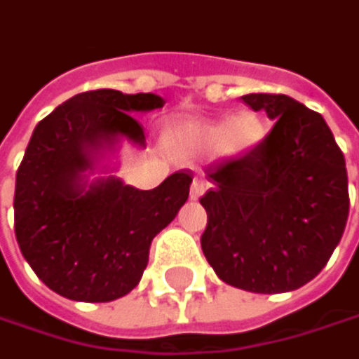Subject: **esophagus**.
I'll list each match as a JSON object with an SVG mask.
<instances>
[{
	"label": "esophagus",
	"mask_w": 359,
	"mask_h": 359,
	"mask_svg": "<svg viewBox=\"0 0 359 359\" xmlns=\"http://www.w3.org/2000/svg\"><path fill=\"white\" fill-rule=\"evenodd\" d=\"M208 187H210V182L203 179V177H195L193 182H191V197L193 199H199L208 191Z\"/></svg>",
	"instance_id": "1"
}]
</instances>
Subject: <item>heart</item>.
<instances>
[{
	"label": "heart",
	"instance_id": "b5f03b06",
	"mask_svg": "<svg viewBox=\"0 0 359 359\" xmlns=\"http://www.w3.org/2000/svg\"><path fill=\"white\" fill-rule=\"evenodd\" d=\"M262 135V120L253 111H239L226 120H184L172 128L170 143L187 156L220 154L235 158L251 151L259 143Z\"/></svg>",
	"mask_w": 359,
	"mask_h": 359
}]
</instances>
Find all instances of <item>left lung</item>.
I'll list each match as a JSON object with an SVG mask.
<instances>
[{"instance_id": "1", "label": "left lung", "mask_w": 359, "mask_h": 359, "mask_svg": "<svg viewBox=\"0 0 359 359\" xmlns=\"http://www.w3.org/2000/svg\"><path fill=\"white\" fill-rule=\"evenodd\" d=\"M274 120L251 151L208 172L201 250L226 285L287 293L310 283L339 245L347 216V168L324 118L289 95L250 93Z\"/></svg>"}]
</instances>
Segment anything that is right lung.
Wrapping results in <instances>:
<instances>
[{
	"label": "right lung",
	"instance_id": "add662e5",
	"mask_svg": "<svg viewBox=\"0 0 359 359\" xmlns=\"http://www.w3.org/2000/svg\"><path fill=\"white\" fill-rule=\"evenodd\" d=\"M166 102L154 93L97 89L70 97L33 130L16 172V241L35 274L74 302H114L130 293L147 268L149 245L189 197L179 170L139 191L116 177L89 179L120 141L145 147L135 111Z\"/></svg>",
	"mask_w": 359,
	"mask_h": 359
}]
</instances>
